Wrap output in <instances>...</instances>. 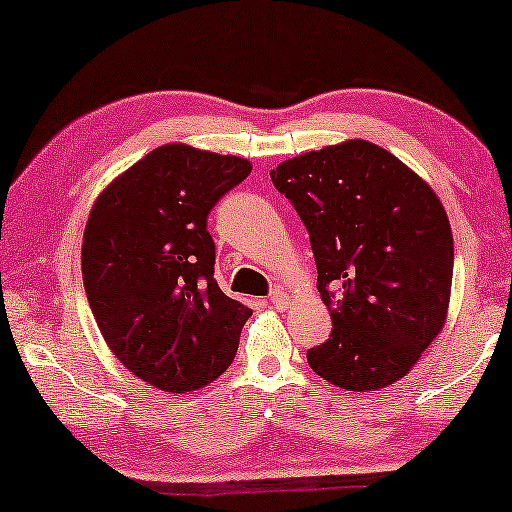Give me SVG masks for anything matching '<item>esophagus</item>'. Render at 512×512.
<instances>
[{"mask_svg":"<svg viewBox=\"0 0 512 512\" xmlns=\"http://www.w3.org/2000/svg\"><path fill=\"white\" fill-rule=\"evenodd\" d=\"M268 300H270V305L277 307V310H282V307H286V303H289V298H286V293L279 291V289L272 291Z\"/></svg>","mask_w":512,"mask_h":512,"instance_id":"1","label":"esophagus"}]
</instances>
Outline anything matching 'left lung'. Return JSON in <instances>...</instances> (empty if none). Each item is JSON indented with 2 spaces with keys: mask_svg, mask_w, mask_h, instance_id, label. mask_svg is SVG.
Returning <instances> with one entry per match:
<instances>
[{
  "mask_svg": "<svg viewBox=\"0 0 512 512\" xmlns=\"http://www.w3.org/2000/svg\"><path fill=\"white\" fill-rule=\"evenodd\" d=\"M310 233L317 289L331 312L314 373L349 391L408 375L445 324L454 242L429 184L366 139L284 160L270 172Z\"/></svg>",
  "mask_w": 512,
  "mask_h": 512,
  "instance_id": "1",
  "label": "left lung"
}]
</instances>
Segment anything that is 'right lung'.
<instances>
[{
	"label": "right lung",
	"mask_w": 512,
	"mask_h": 512,
	"mask_svg": "<svg viewBox=\"0 0 512 512\" xmlns=\"http://www.w3.org/2000/svg\"><path fill=\"white\" fill-rule=\"evenodd\" d=\"M251 163L186 144L153 149L104 188L83 233V286L116 359L184 394L235 359L247 305L214 279L207 216Z\"/></svg>",
	"instance_id": "add662e5"
}]
</instances>
